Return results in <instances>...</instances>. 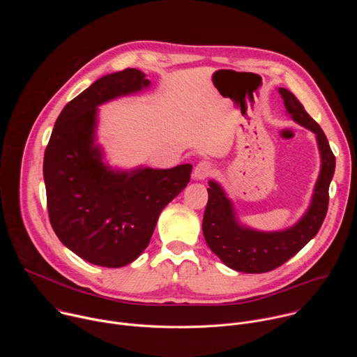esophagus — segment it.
I'll use <instances>...</instances> for the list:
<instances>
[{
  "label": "esophagus",
  "instance_id": "obj_1",
  "mask_svg": "<svg viewBox=\"0 0 357 357\" xmlns=\"http://www.w3.org/2000/svg\"><path fill=\"white\" fill-rule=\"evenodd\" d=\"M212 174H213V167H212V164L208 162V161L199 162V164L195 167V169H193V178H195L196 181L206 179V178L211 176Z\"/></svg>",
  "mask_w": 357,
  "mask_h": 357
}]
</instances>
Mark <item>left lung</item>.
<instances>
[{
  "mask_svg": "<svg viewBox=\"0 0 357 357\" xmlns=\"http://www.w3.org/2000/svg\"><path fill=\"white\" fill-rule=\"evenodd\" d=\"M292 120L317 135L321 152V172L314 189L311 206L302 219L282 231H259L240 225L233 203L222 186L211 181L208 205L202 230L209 248L230 268L248 274L275 270L307 244L319 231L329 203V185L335 174V155L319 124L307 113L298 98L287 89H278Z\"/></svg>",
  "mask_w": 357,
  "mask_h": 357,
  "instance_id": "left-lung-1",
  "label": "left lung"
}]
</instances>
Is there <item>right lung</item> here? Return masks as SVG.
<instances>
[{
  "label": "right lung",
  "instance_id": "right-lung-1",
  "mask_svg": "<svg viewBox=\"0 0 357 357\" xmlns=\"http://www.w3.org/2000/svg\"><path fill=\"white\" fill-rule=\"evenodd\" d=\"M138 69L106 75L65 106L43 157L49 220L59 240L94 266L119 268L149 244L160 213L190 181L192 165L113 171L94 145L97 106L139 91Z\"/></svg>",
  "mask_w": 357,
  "mask_h": 357
}]
</instances>
